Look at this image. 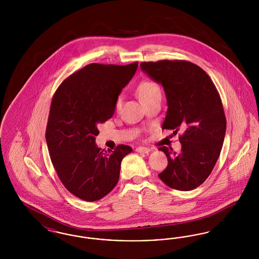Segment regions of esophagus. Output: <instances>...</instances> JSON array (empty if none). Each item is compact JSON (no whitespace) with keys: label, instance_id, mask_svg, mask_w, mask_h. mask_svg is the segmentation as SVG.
<instances>
[{"label":"esophagus","instance_id":"1","mask_svg":"<svg viewBox=\"0 0 259 259\" xmlns=\"http://www.w3.org/2000/svg\"><path fill=\"white\" fill-rule=\"evenodd\" d=\"M136 151L140 152V153H148L150 151V149L145 148V147H139V148H136Z\"/></svg>","mask_w":259,"mask_h":259}]
</instances>
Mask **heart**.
I'll use <instances>...</instances> for the list:
<instances>
[{
	"instance_id": "1",
	"label": "heart",
	"mask_w": 259,
	"mask_h": 259,
	"mask_svg": "<svg viewBox=\"0 0 259 259\" xmlns=\"http://www.w3.org/2000/svg\"><path fill=\"white\" fill-rule=\"evenodd\" d=\"M137 93L142 103H146L151 99L161 96L160 87L153 81L146 80L139 84V87L137 88ZM120 106H121V99H117L115 102V109L118 110Z\"/></svg>"
}]
</instances>
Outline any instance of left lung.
Returning <instances> with one entry per match:
<instances>
[{"label":"left lung","instance_id":"1","mask_svg":"<svg viewBox=\"0 0 259 259\" xmlns=\"http://www.w3.org/2000/svg\"><path fill=\"white\" fill-rule=\"evenodd\" d=\"M140 66L164 88L168 110L162 129L185 131L180 152L159 148L168 166L158 177L174 189H195L212 171L223 145L226 118L220 94L207 73L193 63L161 60Z\"/></svg>","mask_w":259,"mask_h":259}]
</instances>
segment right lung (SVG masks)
I'll use <instances>...</instances> for the list:
<instances>
[{
	"instance_id": "1",
	"label": "right lung",
	"mask_w": 259,
	"mask_h": 259,
	"mask_svg": "<svg viewBox=\"0 0 259 259\" xmlns=\"http://www.w3.org/2000/svg\"><path fill=\"white\" fill-rule=\"evenodd\" d=\"M137 68V62L89 64L66 78L53 96L46 133L50 158L62 184L81 200L109 194L119 180L121 161L133 150L120 145L104 152L95 140L99 124L111 118Z\"/></svg>"
}]
</instances>
